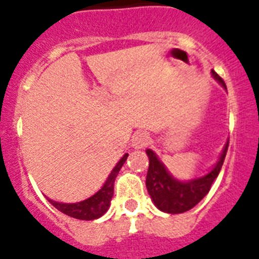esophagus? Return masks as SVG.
Segmentation results:
<instances>
[{
	"label": "esophagus",
	"mask_w": 259,
	"mask_h": 259,
	"mask_svg": "<svg viewBox=\"0 0 259 259\" xmlns=\"http://www.w3.org/2000/svg\"><path fill=\"white\" fill-rule=\"evenodd\" d=\"M149 140L150 137L148 134H145V132H136L132 136V146H134L135 149H143V148H145L149 144Z\"/></svg>",
	"instance_id": "1"
}]
</instances>
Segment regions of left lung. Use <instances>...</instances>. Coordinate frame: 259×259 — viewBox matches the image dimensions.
<instances>
[{
  "mask_svg": "<svg viewBox=\"0 0 259 259\" xmlns=\"http://www.w3.org/2000/svg\"><path fill=\"white\" fill-rule=\"evenodd\" d=\"M211 75L227 91L222 77L214 70H211ZM227 149L228 141L211 170L203 176L191 180H179L174 178L157 154L152 149H146V154L149 158L146 189L155 206L161 211L168 214H182L196 206L209 193L211 184L219 175Z\"/></svg>",
  "mask_w": 259,
  "mask_h": 259,
  "instance_id": "left-lung-1",
  "label": "left lung"
}]
</instances>
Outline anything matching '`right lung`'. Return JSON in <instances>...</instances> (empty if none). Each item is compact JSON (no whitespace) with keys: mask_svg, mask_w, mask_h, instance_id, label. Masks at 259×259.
<instances>
[{"mask_svg":"<svg viewBox=\"0 0 259 259\" xmlns=\"http://www.w3.org/2000/svg\"><path fill=\"white\" fill-rule=\"evenodd\" d=\"M128 157V153H125L118 163L115 164L110 175L107 176L106 182L101 187V189H98L93 196H91L87 200L80 201V202L75 203H65V202H57L50 198H48L53 206L62 211L63 214L68 215L71 218L81 219V221H93V219H98L100 217L105 214L109 210L110 202L114 196V183H115V178L118 176L119 171L124 164L125 159Z\"/></svg>","mask_w":259,"mask_h":259,"instance_id":"obj_1","label":"right lung"}]
</instances>
